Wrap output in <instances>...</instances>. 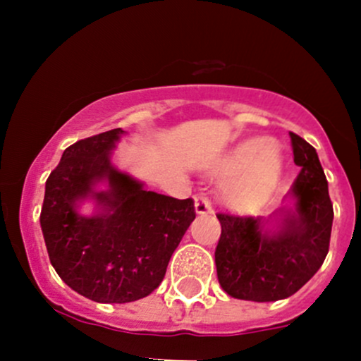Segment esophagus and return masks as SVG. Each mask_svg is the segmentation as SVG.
I'll return each instance as SVG.
<instances>
[{
    "instance_id": "1",
    "label": "esophagus",
    "mask_w": 361,
    "mask_h": 361,
    "mask_svg": "<svg viewBox=\"0 0 361 361\" xmlns=\"http://www.w3.org/2000/svg\"><path fill=\"white\" fill-rule=\"evenodd\" d=\"M195 211H197V214H207L213 211V206H211L209 197L206 194L195 195Z\"/></svg>"
}]
</instances>
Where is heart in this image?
I'll return each mask as SVG.
<instances>
[{"instance_id": "1", "label": "heart", "mask_w": 361, "mask_h": 361, "mask_svg": "<svg viewBox=\"0 0 361 361\" xmlns=\"http://www.w3.org/2000/svg\"><path fill=\"white\" fill-rule=\"evenodd\" d=\"M281 155L272 141L248 140L239 145L221 166L227 176L239 174L228 188V199L234 206L246 207L264 197L278 181Z\"/></svg>"}]
</instances>
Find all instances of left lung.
Instances as JSON below:
<instances>
[{
	"mask_svg": "<svg viewBox=\"0 0 361 361\" xmlns=\"http://www.w3.org/2000/svg\"><path fill=\"white\" fill-rule=\"evenodd\" d=\"M293 162L300 167L292 188L293 209L271 220L218 213L221 234L214 250L221 288L241 300L272 302L290 297L318 272L332 234L334 206L314 148L290 133ZM267 223L279 225L272 233Z\"/></svg>",
	"mask_w": 361,
	"mask_h": 361,
	"instance_id": "obj_1",
	"label": "left lung"
}]
</instances>
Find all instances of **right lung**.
Listing matches in <instances>:
<instances>
[{
    "mask_svg": "<svg viewBox=\"0 0 361 361\" xmlns=\"http://www.w3.org/2000/svg\"><path fill=\"white\" fill-rule=\"evenodd\" d=\"M122 133L111 129L68 147L47 180L39 214L50 264L61 279L104 304L154 292L195 218L194 199L145 190L111 166L108 152ZM99 180L107 181L108 191L93 190ZM83 198H94L100 213L78 215L75 206Z\"/></svg>",
    "mask_w": 361,
    "mask_h": 361,
    "instance_id": "1",
    "label": "right lung"
}]
</instances>
